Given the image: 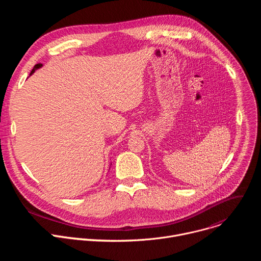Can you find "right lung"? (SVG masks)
I'll return each mask as SVG.
<instances>
[{
  "mask_svg": "<svg viewBox=\"0 0 261 261\" xmlns=\"http://www.w3.org/2000/svg\"><path fill=\"white\" fill-rule=\"evenodd\" d=\"M42 67V64H37V65H35L34 66V68H33V70L31 71V73H30V75H32V74L35 72V70H37V69H39V68H41Z\"/></svg>",
  "mask_w": 261,
  "mask_h": 261,
  "instance_id": "obj_1",
  "label": "right lung"
}]
</instances>
